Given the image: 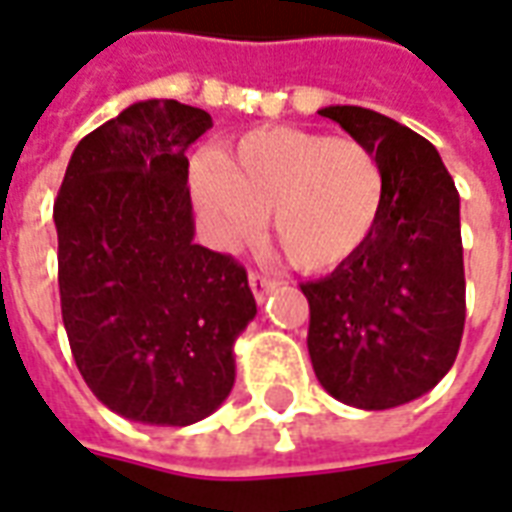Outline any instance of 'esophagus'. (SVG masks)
<instances>
[{
	"mask_svg": "<svg viewBox=\"0 0 512 512\" xmlns=\"http://www.w3.org/2000/svg\"><path fill=\"white\" fill-rule=\"evenodd\" d=\"M276 282L271 279V276H263V274H249V287H252V295H255L257 304H263L266 301V295L271 293V287H274Z\"/></svg>",
	"mask_w": 512,
	"mask_h": 512,
	"instance_id": "1",
	"label": "esophagus"
}]
</instances>
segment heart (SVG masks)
<instances>
[{
  "label": "heart",
  "instance_id": "obj_1",
  "mask_svg": "<svg viewBox=\"0 0 512 512\" xmlns=\"http://www.w3.org/2000/svg\"><path fill=\"white\" fill-rule=\"evenodd\" d=\"M195 195L217 244L255 238L271 214L276 246L301 271L350 260L380 222L385 170L366 143L298 127H263L230 157L206 154Z\"/></svg>",
  "mask_w": 512,
  "mask_h": 512
}]
</instances>
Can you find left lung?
Segmentation results:
<instances>
[{"mask_svg":"<svg viewBox=\"0 0 512 512\" xmlns=\"http://www.w3.org/2000/svg\"><path fill=\"white\" fill-rule=\"evenodd\" d=\"M317 113L377 154L385 206L350 260L301 285L309 358L333 399L391 410L429 393L458 355L467 317L458 192L437 149L410 127L358 105Z\"/></svg>","mask_w":512,"mask_h":512,"instance_id":"1","label":"left lung"}]
</instances>
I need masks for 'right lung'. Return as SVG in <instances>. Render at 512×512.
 Segmentation results:
<instances>
[{"label": "right lung", "instance_id": "1", "mask_svg": "<svg viewBox=\"0 0 512 512\" xmlns=\"http://www.w3.org/2000/svg\"><path fill=\"white\" fill-rule=\"evenodd\" d=\"M208 127L179 100L135 102L75 146L54 203L75 366L108 410L149 426L217 410L257 314L244 268L192 241L187 149Z\"/></svg>", "mask_w": 512, "mask_h": 512}]
</instances>
